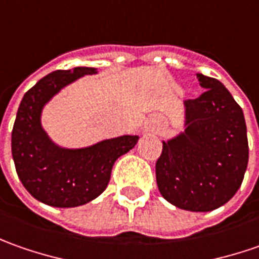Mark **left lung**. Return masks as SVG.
Masks as SVG:
<instances>
[{"label":"left lung","instance_id":"1","mask_svg":"<svg viewBox=\"0 0 259 259\" xmlns=\"http://www.w3.org/2000/svg\"><path fill=\"white\" fill-rule=\"evenodd\" d=\"M203 93L186 100V129L163 142L156 182L166 201L181 209L208 212L239 189L248 165L242 109L217 78L196 74Z\"/></svg>","mask_w":259,"mask_h":259}]
</instances>
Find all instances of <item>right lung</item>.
<instances>
[{
    "label": "right lung",
    "mask_w": 259,
    "mask_h": 259,
    "mask_svg": "<svg viewBox=\"0 0 259 259\" xmlns=\"http://www.w3.org/2000/svg\"><path fill=\"white\" fill-rule=\"evenodd\" d=\"M93 73V67L50 73L24 94L17 112L11 135L17 175L35 199L50 206L74 208L93 201L107 188L116 159L139 140V136H121L71 150L56 146L41 129L44 103L66 84Z\"/></svg>",
    "instance_id": "obj_1"
}]
</instances>
